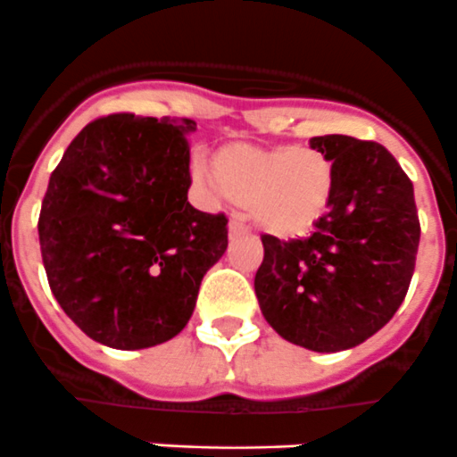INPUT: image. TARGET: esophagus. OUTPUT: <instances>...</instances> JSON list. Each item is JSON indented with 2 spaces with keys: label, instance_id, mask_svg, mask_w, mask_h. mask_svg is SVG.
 Listing matches in <instances>:
<instances>
[{
  "label": "esophagus",
  "instance_id": "esophagus-1",
  "mask_svg": "<svg viewBox=\"0 0 457 457\" xmlns=\"http://www.w3.org/2000/svg\"><path fill=\"white\" fill-rule=\"evenodd\" d=\"M246 233V224L242 222V220H237V218H233L228 222V235L230 237H233V235H244Z\"/></svg>",
  "mask_w": 457,
  "mask_h": 457
}]
</instances>
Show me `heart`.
<instances>
[{
    "instance_id": "obj_1",
    "label": "heart",
    "mask_w": 457,
    "mask_h": 457,
    "mask_svg": "<svg viewBox=\"0 0 457 457\" xmlns=\"http://www.w3.org/2000/svg\"><path fill=\"white\" fill-rule=\"evenodd\" d=\"M195 175L213 193L246 206L253 224L279 239L302 237L318 227L336 184L322 151L242 142L220 148L213 170L197 164Z\"/></svg>"
}]
</instances>
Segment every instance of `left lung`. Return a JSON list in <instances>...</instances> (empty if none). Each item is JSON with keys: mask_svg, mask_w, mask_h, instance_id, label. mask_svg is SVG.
<instances>
[{"mask_svg": "<svg viewBox=\"0 0 457 457\" xmlns=\"http://www.w3.org/2000/svg\"><path fill=\"white\" fill-rule=\"evenodd\" d=\"M336 170L333 197L304 239L262 235L255 295L284 340L318 353L353 349L395 315L420 244L413 184L378 142L311 137Z\"/></svg>", "mask_w": 457, "mask_h": 457, "instance_id": "left-lung-1", "label": "left lung"}]
</instances>
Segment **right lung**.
I'll return each instance as SVG.
<instances>
[{
    "label": "right lung",
    "mask_w": 457,
    "mask_h": 457,
    "mask_svg": "<svg viewBox=\"0 0 457 457\" xmlns=\"http://www.w3.org/2000/svg\"><path fill=\"white\" fill-rule=\"evenodd\" d=\"M191 120L115 112L90 121L48 179L39 246L64 313L99 345L135 351L178 336L228 220L188 204Z\"/></svg>",
    "instance_id": "right-lung-1"
}]
</instances>
